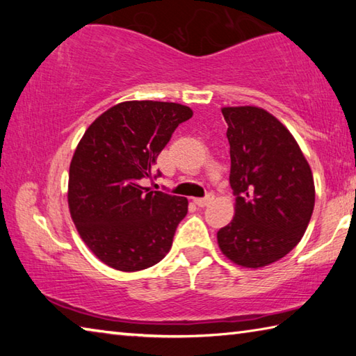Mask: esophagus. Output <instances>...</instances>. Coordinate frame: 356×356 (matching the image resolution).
<instances>
[{
    "instance_id": "obj_1",
    "label": "esophagus",
    "mask_w": 356,
    "mask_h": 356,
    "mask_svg": "<svg viewBox=\"0 0 356 356\" xmlns=\"http://www.w3.org/2000/svg\"><path fill=\"white\" fill-rule=\"evenodd\" d=\"M212 201H213V195H207L206 197H196L195 204L200 207H206L209 204H212Z\"/></svg>"
}]
</instances>
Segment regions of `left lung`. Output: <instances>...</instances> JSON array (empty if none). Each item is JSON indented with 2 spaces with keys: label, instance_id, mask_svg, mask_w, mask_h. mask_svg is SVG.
Listing matches in <instances>:
<instances>
[{
  "label": "left lung",
  "instance_id": "1",
  "mask_svg": "<svg viewBox=\"0 0 356 356\" xmlns=\"http://www.w3.org/2000/svg\"><path fill=\"white\" fill-rule=\"evenodd\" d=\"M221 113L231 146L236 216L216 238L234 264L265 267L291 252L309 225L316 201L312 171L291 131L268 111L227 106Z\"/></svg>",
  "mask_w": 356,
  "mask_h": 356
}]
</instances>
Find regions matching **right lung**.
I'll return each instance as SVG.
<instances>
[{
  "mask_svg": "<svg viewBox=\"0 0 356 356\" xmlns=\"http://www.w3.org/2000/svg\"><path fill=\"white\" fill-rule=\"evenodd\" d=\"M193 116L172 102L131 100L94 120L69 171L72 220L102 262L120 272L152 267L171 250L188 201L141 185L179 124ZM161 172H156L160 177Z\"/></svg>",
  "mask_w": 356,
  "mask_h": 356,
  "instance_id": "1",
  "label": "right lung"
}]
</instances>
